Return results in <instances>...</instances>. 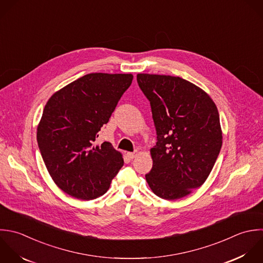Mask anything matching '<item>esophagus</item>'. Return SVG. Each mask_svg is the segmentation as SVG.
I'll return each instance as SVG.
<instances>
[{
    "label": "esophagus",
    "mask_w": 263,
    "mask_h": 263,
    "mask_svg": "<svg viewBox=\"0 0 263 263\" xmlns=\"http://www.w3.org/2000/svg\"><path fill=\"white\" fill-rule=\"evenodd\" d=\"M137 156V152H133V153H127V157L129 158V159H134L135 157Z\"/></svg>",
    "instance_id": "esophagus-1"
}]
</instances>
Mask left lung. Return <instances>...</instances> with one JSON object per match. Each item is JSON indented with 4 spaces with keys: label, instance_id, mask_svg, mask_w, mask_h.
Masks as SVG:
<instances>
[{
    "label": "left lung",
    "instance_id": "obj_1",
    "mask_svg": "<svg viewBox=\"0 0 263 263\" xmlns=\"http://www.w3.org/2000/svg\"><path fill=\"white\" fill-rule=\"evenodd\" d=\"M157 131L145 179L158 197L177 200L208 178L222 145L217 107L195 84L172 76L138 73Z\"/></svg>",
    "mask_w": 263,
    "mask_h": 263
}]
</instances>
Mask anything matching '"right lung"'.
<instances>
[{
    "mask_svg": "<svg viewBox=\"0 0 263 263\" xmlns=\"http://www.w3.org/2000/svg\"><path fill=\"white\" fill-rule=\"evenodd\" d=\"M133 80L131 73H88L54 93L37 126V145L56 185L80 200L104 195L124 165L111 143L95 145Z\"/></svg>",
    "mask_w": 263,
    "mask_h": 263,
    "instance_id": "1",
    "label": "right lung"
}]
</instances>
